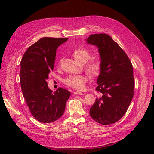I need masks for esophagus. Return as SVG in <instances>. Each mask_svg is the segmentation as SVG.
<instances>
[{"label": "esophagus", "instance_id": "esophagus-1", "mask_svg": "<svg viewBox=\"0 0 154 154\" xmlns=\"http://www.w3.org/2000/svg\"><path fill=\"white\" fill-rule=\"evenodd\" d=\"M73 94H78V95H83V92H80V91H75V92H74Z\"/></svg>", "mask_w": 154, "mask_h": 154}]
</instances>
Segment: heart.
Wrapping results in <instances>:
<instances>
[{
    "label": "heart",
    "mask_w": 154,
    "mask_h": 154,
    "mask_svg": "<svg viewBox=\"0 0 154 154\" xmlns=\"http://www.w3.org/2000/svg\"><path fill=\"white\" fill-rule=\"evenodd\" d=\"M72 55L77 61L82 63H86L84 65V69L91 77L96 78L99 76L103 69V62L101 59L92 58L89 60H88L91 58V54L90 51L85 48H78L74 49ZM88 80V76L87 74H74L64 78L63 82L67 86L72 87L74 89L82 90L85 88Z\"/></svg>",
    "instance_id": "1"
}]
</instances>
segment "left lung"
<instances>
[{"mask_svg": "<svg viewBox=\"0 0 154 154\" xmlns=\"http://www.w3.org/2000/svg\"><path fill=\"white\" fill-rule=\"evenodd\" d=\"M87 43L99 48L103 69L96 91L100 94L90 109L92 118L107 125L117 122L127 112L134 94L133 66L118 44L105 33L88 36Z\"/></svg>", "mask_w": 154, "mask_h": 154, "instance_id": "8db88e82", "label": "left lung"}]
</instances>
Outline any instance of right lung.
Returning a JSON list of instances; mask_svg holds the SVG:
<instances>
[{
	"instance_id": "1",
	"label": "right lung",
	"mask_w": 154,
	"mask_h": 154,
	"mask_svg": "<svg viewBox=\"0 0 154 154\" xmlns=\"http://www.w3.org/2000/svg\"><path fill=\"white\" fill-rule=\"evenodd\" d=\"M68 38L44 37L26 50L20 62L22 91L32 116L49 123L63 115L71 93L59 87L53 93L46 82L53 71L57 49Z\"/></svg>"
}]
</instances>
